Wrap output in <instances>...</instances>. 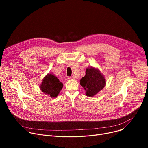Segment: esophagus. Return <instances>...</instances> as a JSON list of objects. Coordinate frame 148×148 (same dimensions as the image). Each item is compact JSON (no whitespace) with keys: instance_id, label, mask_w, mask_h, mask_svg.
Segmentation results:
<instances>
[{"instance_id":"esophagus-1","label":"esophagus","mask_w":148,"mask_h":148,"mask_svg":"<svg viewBox=\"0 0 148 148\" xmlns=\"http://www.w3.org/2000/svg\"><path fill=\"white\" fill-rule=\"evenodd\" d=\"M69 79H73L74 78H73V77H68V78H67Z\"/></svg>"}]
</instances>
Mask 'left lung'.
I'll list each match as a JSON object with an SVG mask.
<instances>
[{
	"label": "left lung",
	"instance_id": "8db88e82",
	"mask_svg": "<svg viewBox=\"0 0 148 148\" xmlns=\"http://www.w3.org/2000/svg\"><path fill=\"white\" fill-rule=\"evenodd\" d=\"M80 84L86 91L87 96L93 97L103 88L105 80L98 69L91 67L86 70V75L81 79Z\"/></svg>",
	"mask_w": 148,
	"mask_h": 148
}]
</instances>
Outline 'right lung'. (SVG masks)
<instances>
[{
  "mask_svg": "<svg viewBox=\"0 0 148 148\" xmlns=\"http://www.w3.org/2000/svg\"><path fill=\"white\" fill-rule=\"evenodd\" d=\"M62 83L60 82L56 76L52 74H47L41 84L40 89L42 92L51 97H56L62 89Z\"/></svg>",
  "mask_w": 148,
  "mask_h": 148,
  "instance_id": "right-lung-1",
  "label": "right lung"
}]
</instances>
